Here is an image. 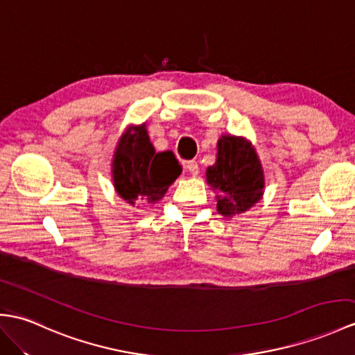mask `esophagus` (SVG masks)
Returning <instances> with one entry per match:
<instances>
[{
  "instance_id": "1",
  "label": "esophagus",
  "mask_w": 355,
  "mask_h": 355,
  "mask_svg": "<svg viewBox=\"0 0 355 355\" xmlns=\"http://www.w3.org/2000/svg\"><path fill=\"white\" fill-rule=\"evenodd\" d=\"M184 169H186L192 177H196L198 172H200V168H198V163H196L195 160L186 162V163H184Z\"/></svg>"
}]
</instances>
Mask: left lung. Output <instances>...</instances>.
<instances>
[{"instance_id":"8db88e82","label":"left lung","mask_w":355,"mask_h":355,"mask_svg":"<svg viewBox=\"0 0 355 355\" xmlns=\"http://www.w3.org/2000/svg\"><path fill=\"white\" fill-rule=\"evenodd\" d=\"M216 150V162L205 171V178L218 193V213L230 219L248 211L261 200L265 171L251 140L243 136L222 135Z\"/></svg>"}]
</instances>
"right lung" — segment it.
Returning a JSON list of instances; mask_svg holds the SVG:
<instances>
[{"instance_id": "1", "label": "right lung", "mask_w": 355, "mask_h": 355, "mask_svg": "<svg viewBox=\"0 0 355 355\" xmlns=\"http://www.w3.org/2000/svg\"><path fill=\"white\" fill-rule=\"evenodd\" d=\"M181 174L172 151L155 153L146 123L130 125L119 137L112 160V180L123 201L159 202Z\"/></svg>"}]
</instances>
